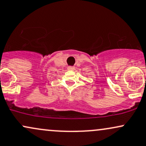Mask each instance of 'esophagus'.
Masks as SVG:
<instances>
[{
    "mask_svg": "<svg viewBox=\"0 0 146 146\" xmlns=\"http://www.w3.org/2000/svg\"><path fill=\"white\" fill-rule=\"evenodd\" d=\"M67 69L69 70V71H74L75 67L74 66H68Z\"/></svg>",
    "mask_w": 146,
    "mask_h": 146,
    "instance_id": "esophagus-1",
    "label": "esophagus"
}]
</instances>
